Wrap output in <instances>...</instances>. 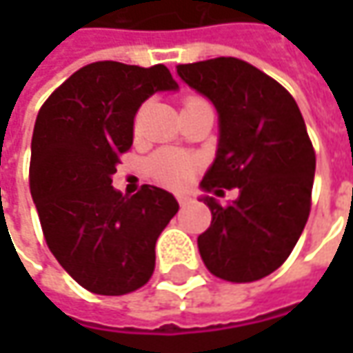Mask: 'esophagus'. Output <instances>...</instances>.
Instances as JSON below:
<instances>
[{"label":"esophagus","instance_id":"34e87169","mask_svg":"<svg viewBox=\"0 0 353 353\" xmlns=\"http://www.w3.org/2000/svg\"><path fill=\"white\" fill-rule=\"evenodd\" d=\"M176 200H179V204H181V208H186L192 200L188 196H184V194H181V196H176Z\"/></svg>","mask_w":353,"mask_h":353}]
</instances>
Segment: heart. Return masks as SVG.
Here are the masks:
<instances>
[{"instance_id":"1","label":"heart","mask_w":353,"mask_h":353,"mask_svg":"<svg viewBox=\"0 0 353 353\" xmlns=\"http://www.w3.org/2000/svg\"><path fill=\"white\" fill-rule=\"evenodd\" d=\"M198 102L196 98L186 100V103ZM184 103V105H186ZM198 169V161L194 157L186 155L176 149H163L149 159V172L157 183L170 186V188H181L184 184L190 183Z\"/></svg>"}]
</instances>
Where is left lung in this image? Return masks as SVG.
Wrapping results in <instances>:
<instances>
[{
  "label": "left lung",
  "mask_w": 353,
  "mask_h": 353,
  "mask_svg": "<svg viewBox=\"0 0 353 353\" xmlns=\"http://www.w3.org/2000/svg\"><path fill=\"white\" fill-rule=\"evenodd\" d=\"M176 74L218 112V149L200 188L239 190L228 206L200 196L212 212L200 257L232 283L267 277L291 255L310 212L316 157L301 110L277 80L239 59L179 64Z\"/></svg>",
  "instance_id": "8db88e82"
}]
</instances>
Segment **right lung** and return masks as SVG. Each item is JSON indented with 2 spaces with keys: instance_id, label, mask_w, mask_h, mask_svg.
<instances>
[{
  "instance_id": "right-lung-1",
  "label": "right lung",
  "mask_w": 353,
  "mask_h": 353,
  "mask_svg": "<svg viewBox=\"0 0 353 353\" xmlns=\"http://www.w3.org/2000/svg\"><path fill=\"white\" fill-rule=\"evenodd\" d=\"M169 68L92 62L43 103L31 141V196L48 250L96 294L137 291L155 269L157 237L179 212L170 192L143 184L133 196L112 186L133 119L157 92H176Z\"/></svg>"
}]
</instances>
